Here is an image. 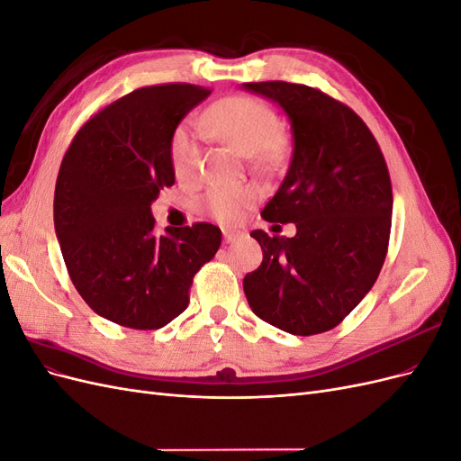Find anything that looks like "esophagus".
Segmentation results:
<instances>
[{
  "label": "esophagus",
  "instance_id": "34e87169",
  "mask_svg": "<svg viewBox=\"0 0 461 461\" xmlns=\"http://www.w3.org/2000/svg\"><path fill=\"white\" fill-rule=\"evenodd\" d=\"M239 236H240V232L230 230V229H222V240H225L227 244H232L239 240Z\"/></svg>",
  "mask_w": 461,
  "mask_h": 461
}]
</instances>
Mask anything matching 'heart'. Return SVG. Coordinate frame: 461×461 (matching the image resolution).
I'll return each mask as SVG.
<instances>
[{"instance_id":"obj_1","label":"heart","mask_w":461,"mask_h":461,"mask_svg":"<svg viewBox=\"0 0 461 461\" xmlns=\"http://www.w3.org/2000/svg\"><path fill=\"white\" fill-rule=\"evenodd\" d=\"M202 122L219 140L242 151L244 156H254L258 165L276 163L281 121L265 104L242 95L227 97L209 107ZM169 156L176 178L185 183L196 178L202 163V144L200 132L192 122H180L175 129ZM254 200L256 192L248 186H213L205 192L203 205L221 222H234Z\"/></svg>"}]
</instances>
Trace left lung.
Returning <instances> with one entry per match:
<instances>
[{
	"label": "left lung",
	"mask_w": 461,
	"mask_h": 461,
	"mask_svg": "<svg viewBox=\"0 0 461 461\" xmlns=\"http://www.w3.org/2000/svg\"><path fill=\"white\" fill-rule=\"evenodd\" d=\"M244 88L290 119L292 161L261 217L296 225L292 239L252 230L263 261L244 292L259 319L312 337L342 323L381 273L393 222L388 167L367 124L329 94L283 80Z\"/></svg>",
	"instance_id": "left-lung-1"
}]
</instances>
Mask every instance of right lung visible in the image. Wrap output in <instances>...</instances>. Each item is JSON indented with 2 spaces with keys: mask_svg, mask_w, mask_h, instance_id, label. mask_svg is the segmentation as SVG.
<instances>
[{
  "mask_svg": "<svg viewBox=\"0 0 461 461\" xmlns=\"http://www.w3.org/2000/svg\"><path fill=\"white\" fill-rule=\"evenodd\" d=\"M212 94L194 85L138 88L82 124L61 161L53 222L68 276L90 308L138 330L188 308L194 275L221 246L212 222L153 232L151 202L175 185L178 122Z\"/></svg>",
  "mask_w": 461,
  "mask_h": 461,
  "instance_id": "right-lung-1",
  "label": "right lung"
}]
</instances>
